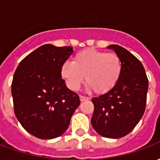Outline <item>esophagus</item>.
<instances>
[{
  "label": "esophagus",
  "instance_id": "1",
  "mask_svg": "<svg viewBox=\"0 0 160 160\" xmlns=\"http://www.w3.org/2000/svg\"><path fill=\"white\" fill-rule=\"evenodd\" d=\"M80 100L81 101V102H83V101L89 100V98L85 97V96H80Z\"/></svg>",
  "mask_w": 160,
  "mask_h": 160
}]
</instances>
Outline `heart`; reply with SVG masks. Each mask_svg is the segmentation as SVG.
Segmentation results:
<instances>
[{
	"instance_id": "heart-1",
	"label": "heart",
	"mask_w": 160,
	"mask_h": 160,
	"mask_svg": "<svg viewBox=\"0 0 160 160\" xmlns=\"http://www.w3.org/2000/svg\"><path fill=\"white\" fill-rule=\"evenodd\" d=\"M122 71V61L117 54L95 49L81 50L74 56L73 62H65L61 67V75L70 90H78L86 76L87 88L97 94L114 89Z\"/></svg>"
}]
</instances>
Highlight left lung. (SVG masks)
I'll return each mask as SVG.
<instances>
[{
    "mask_svg": "<svg viewBox=\"0 0 160 160\" xmlns=\"http://www.w3.org/2000/svg\"><path fill=\"white\" fill-rule=\"evenodd\" d=\"M107 48L120 57L122 75L114 89L92 98L94 111L91 122L101 136L118 139L129 134L144 114L148 80L143 65L129 51L117 44Z\"/></svg>",
    "mask_w": 160,
    "mask_h": 160,
    "instance_id": "obj_1",
    "label": "left lung"
}]
</instances>
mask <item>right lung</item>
<instances>
[{
    "label": "right lung",
    "mask_w": 160,
    "mask_h": 160,
    "mask_svg": "<svg viewBox=\"0 0 160 160\" xmlns=\"http://www.w3.org/2000/svg\"><path fill=\"white\" fill-rule=\"evenodd\" d=\"M73 47L44 44L20 62L13 74L14 113L22 127L39 139L59 137L69 126L78 106V94L67 87L61 67Z\"/></svg>",
    "instance_id": "right-lung-1"
}]
</instances>
